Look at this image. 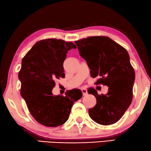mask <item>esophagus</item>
Instances as JSON below:
<instances>
[{
	"mask_svg": "<svg viewBox=\"0 0 151 151\" xmlns=\"http://www.w3.org/2000/svg\"><path fill=\"white\" fill-rule=\"evenodd\" d=\"M81 92H82V93L83 96H86L88 93V91L86 88H81Z\"/></svg>",
	"mask_w": 151,
	"mask_h": 151,
	"instance_id": "esophagus-1",
	"label": "esophagus"
}]
</instances>
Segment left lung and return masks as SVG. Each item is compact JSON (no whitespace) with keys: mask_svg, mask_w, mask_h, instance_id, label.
Segmentation results:
<instances>
[{"mask_svg":"<svg viewBox=\"0 0 151 151\" xmlns=\"http://www.w3.org/2000/svg\"><path fill=\"white\" fill-rule=\"evenodd\" d=\"M80 56L90 69L96 84L108 87L106 94L99 95L94 88L88 92L96 98V104L88 110L98 124L110 125L119 120L132 102L135 73L129 55L123 47L106 36L88 37L76 41Z\"/></svg>","mask_w":151,"mask_h":151,"instance_id":"8db88e82","label":"left lung"}]
</instances>
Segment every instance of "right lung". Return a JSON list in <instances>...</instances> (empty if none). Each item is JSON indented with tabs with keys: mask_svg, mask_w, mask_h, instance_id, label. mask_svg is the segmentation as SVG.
<instances>
[{
	"mask_svg": "<svg viewBox=\"0 0 151 151\" xmlns=\"http://www.w3.org/2000/svg\"><path fill=\"white\" fill-rule=\"evenodd\" d=\"M71 49H76L72 42L43 39L37 42L22 59L19 73L21 95L32 116L45 127L63 124L74 102L82 97L79 89L68 90L65 96L52 93L55 80L65 78L63 64Z\"/></svg>",
	"mask_w": 151,
	"mask_h": 151,
	"instance_id": "right-lung-1",
	"label": "right lung"
}]
</instances>
